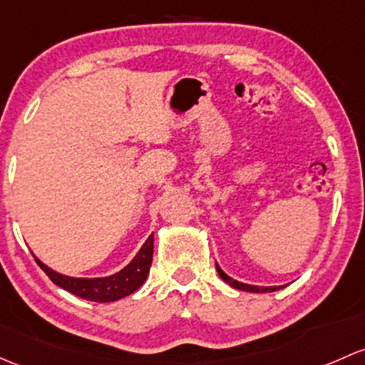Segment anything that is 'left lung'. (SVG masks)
I'll return each mask as SVG.
<instances>
[{
	"label": "left lung",
	"instance_id": "8db88e82",
	"mask_svg": "<svg viewBox=\"0 0 365 365\" xmlns=\"http://www.w3.org/2000/svg\"><path fill=\"white\" fill-rule=\"evenodd\" d=\"M217 266V273L220 274V278L224 279L225 283H229V285L232 287V289H237V290H245V292H274V290H279L282 287H257V285H248V283H241L237 282V279H232L231 276H227L224 273V271L220 269V266L218 264H215Z\"/></svg>",
	"mask_w": 365,
	"mask_h": 365
}]
</instances>
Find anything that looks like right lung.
<instances>
[{"label": "right lung", "instance_id": "obj_1", "mask_svg": "<svg viewBox=\"0 0 365 365\" xmlns=\"http://www.w3.org/2000/svg\"><path fill=\"white\" fill-rule=\"evenodd\" d=\"M152 255L153 234L148 236V240L145 241L143 247L136 253V257H134L124 269H120L118 273L112 276H105V278H73V276L61 274L57 271L51 269L38 257H34V260H36L38 266L45 271V274L57 287L68 290V292L76 295V297H82L94 302H112L133 294L134 290H138L143 285L148 276V271H150Z\"/></svg>", "mask_w": 365, "mask_h": 365}]
</instances>
